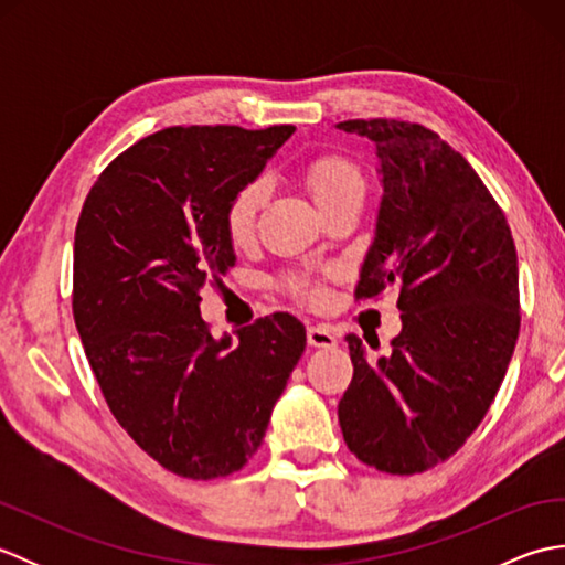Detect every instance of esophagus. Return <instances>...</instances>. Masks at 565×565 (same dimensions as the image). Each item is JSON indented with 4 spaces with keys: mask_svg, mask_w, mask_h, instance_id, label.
<instances>
[{
    "mask_svg": "<svg viewBox=\"0 0 565 565\" xmlns=\"http://www.w3.org/2000/svg\"><path fill=\"white\" fill-rule=\"evenodd\" d=\"M306 338H308V344L310 347H326V350H330V347L338 344V340H334V334L326 328H308L306 330Z\"/></svg>",
    "mask_w": 565,
    "mask_h": 565,
    "instance_id": "1",
    "label": "esophagus"
}]
</instances>
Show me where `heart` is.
<instances>
[{
	"mask_svg": "<svg viewBox=\"0 0 565 565\" xmlns=\"http://www.w3.org/2000/svg\"><path fill=\"white\" fill-rule=\"evenodd\" d=\"M303 182L310 191V196L316 199L320 209H326L328 203L340 199L347 191L364 189L362 174H359V167L344 158V154H318V158L310 160L303 167ZM269 196V184L267 179H252L237 194L231 199L225 209V233L231 237V243L245 245L247 239L255 235L257 227V215ZM291 291L308 303L322 301V289L318 284H310L306 279H291Z\"/></svg>",
	"mask_w": 565,
	"mask_h": 565,
	"instance_id": "heart-1",
	"label": "heart"
}]
</instances>
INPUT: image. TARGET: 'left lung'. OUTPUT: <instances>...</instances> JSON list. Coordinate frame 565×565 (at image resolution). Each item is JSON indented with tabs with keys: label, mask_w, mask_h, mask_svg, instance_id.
I'll use <instances>...</instances> for the list:
<instances>
[{
	"label": "left lung",
	"mask_w": 565,
	"mask_h": 565,
	"mask_svg": "<svg viewBox=\"0 0 565 565\" xmlns=\"http://www.w3.org/2000/svg\"><path fill=\"white\" fill-rule=\"evenodd\" d=\"M376 142L383 199L356 301L398 291L403 330L364 354L338 405L347 447L395 476L447 461L481 425L520 334L518 252L505 213L463 154L395 118L338 124Z\"/></svg>",
	"instance_id": "8db88e82"
}]
</instances>
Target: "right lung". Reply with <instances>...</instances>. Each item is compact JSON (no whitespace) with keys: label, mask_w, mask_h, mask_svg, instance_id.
<instances>
[{"label":"right lung","mask_w":565,"mask_h":565,"mask_svg":"<svg viewBox=\"0 0 565 565\" xmlns=\"http://www.w3.org/2000/svg\"><path fill=\"white\" fill-rule=\"evenodd\" d=\"M294 126H172L89 189L75 231L72 313L109 411L177 476L211 481L259 449L306 350L289 313L215 340L201 289L235 264L225 209Z\"/></svg>","instance_id":"add662e5"}]
</instances>
